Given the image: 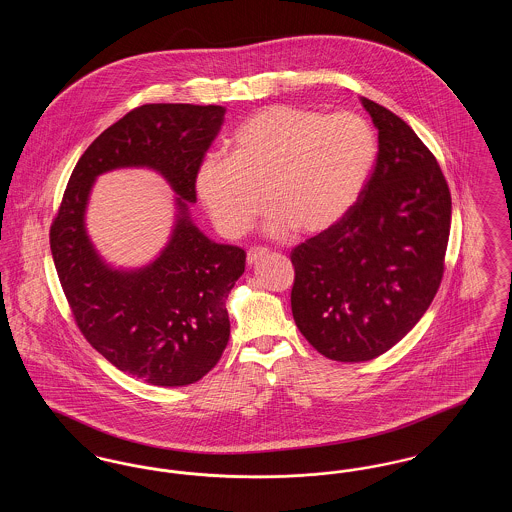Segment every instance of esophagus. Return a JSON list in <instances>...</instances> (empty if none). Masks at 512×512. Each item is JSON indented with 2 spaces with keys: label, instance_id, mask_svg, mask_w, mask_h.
Returning <instances> with one entry per match:
<instances>
[{
  "label": "esophagus",
  "instance_id": "obj_1",
  "mask_svg": "<svg viewBox=\"0 0 512 512\" xmlns=\"http://www.w3.org/2000/svg\"><path fill=\"white\" fill-rule=\"evenodd\" d=\"M267 253L268 251L265 247H251V249L247 251V265H255V263L261 261Z\"/></svg>",
  "mask_w": 512,
  "mask_h": 512
}]
</instances>
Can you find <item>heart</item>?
<instances>
[{
    "label": "heart",
    "instance_id": "obj_1",
    "mask_svg": "<svg viewBox=\"0 0 512 512\" xmlns=\"http://www.w3.org/2000/svg\"><path fill=\"white\" fill-rule=\"evenodd\" d=\"M376 155L374 130L355 113L270 105L240 124L232 155L209 153L199 163L195 190L226 238L244 236L265 201L270 238L317 236L357 205Z\"/></svg>",
    "mask_w": 512,
    "mask_h": 512
}]
</instances>
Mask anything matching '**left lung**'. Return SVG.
I'll list each match as a JSON object with an SVG mask.
<instances>
[{
  "instance_id": "obj_1",
  "label": "left lung",
  "mask_w": 512,
  "mask_h": 512,
  "mask_svg": "<svg viewBox=\"0 0 512 512\" xmlns=\"http://www.w3.org/2000/svg\"><path fill=\"white\" fill-rule=\"evenodd\" d=\"M361 103L378 130L365 192L345 219L290 255L293 320L340 363L370 361L413 330L438 292L451 228L436 157L390 109Z\"/></svg>"
}]
</instances>
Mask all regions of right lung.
Listing matches in <instances>:
<instances>
[{
    "label": "right lung",
    "instance_id": "add662e5",
    "mask_svg": "<svg viewBox=\"0 0 512 512\" xmlns=\"http://www.w3.org/2000/svg\"><path fill=\"white\" fill-rule=\"evenodd\" d=\"M220 105L149 103L109 126L74 167L49 245L74 320L111 365L147 384L201 380L230 338L228 293L245 251L209 240L190 217L195 174L224 122ZM117 168L161 173L177 194L170 242L140 269L111 268L85 230L97 176Z\"/></svg>",
    "mask_w": 512,
    "mask_h": 512
}]
</instances>
